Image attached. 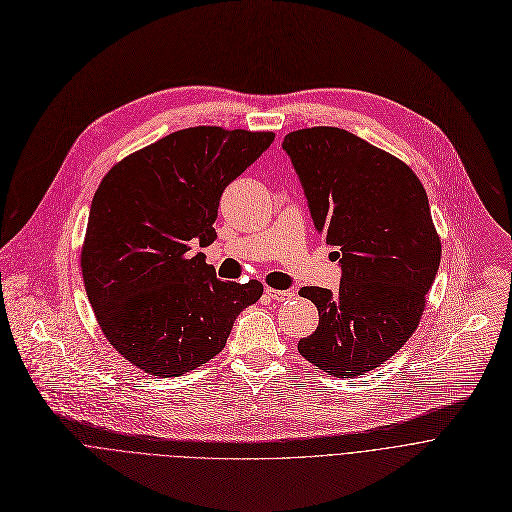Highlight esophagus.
<instances>
[{
    "label": "esophagus",
    "instance_id": "1",
    "mask_svg": "<svg viewBox=\"0 0 512 512\" xmlns=\"http://www.w3.org/2000/svg\"><path fill=\"white\" fill-rule=\"evenodd\" d=\"M265 294L275 302H283V300H289L291 296H294L289 289H273V287H265Z\"/></svg>",
    "mask_w": 512,
    "mask_h": 512
}]
</instances>
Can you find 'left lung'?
Returning <instances> with one entry per match:
<instances>
[{
    "instance_id": "obj_1",
    "label": "left lung",
    "mask_w": 512,
    "mask_h": 512,
    "mask_svg": "<svg viewBox=\"0 0 512 512\" xmlns=\"http://www.w3.org/2000/svg\"><path fill=\"white\" fill-rule=\"evenodd\" d=\"M281 148L342 269L336 291L300 289L320 322L298 350L324 373L354 379L387 362L421 320L442 259L429 200L407 164L346 129H298Z\"/></svg>"
}]
</instances>
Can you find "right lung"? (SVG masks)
<instances>
[{"label": "right lung", "mask_w": 512, "mask_h": 512, "mask_svg": "<svg viewBox=\"0 0 512 512\" xmlns=\"http://www.w3.org/2000/svg\"><path fill=\"white\" fill-rule=\"evenodd\" d=\"M271 131L188 127L113 166L81 253L85 289L109 344L154 377H180L221 352L263 285L216 277L210 245L225 188L273 143Z\"/></svg>", "instance_id": "1"}]
</instances>
